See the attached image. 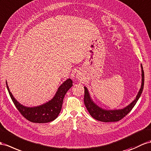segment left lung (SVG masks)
Instances as JSON below:
<instances>
[{
	"label": "left lung",
	"instance_id": "obj_1",
	"mask_svg": "<svg viewBox=\"0 0 151 151\" xmlns=\"http://www.w3.org/2000/svg\"><path fill=\"white\" fill-rule=\"evenodd\" d=\"M142 85L136 98L134 99L133 101L131 102L129 105H127L122 109L119 110H105L101 109V107L98 106L96 104L94 103L91 99L89 92H88L86 87H84L85 89V94H84V104L86 105L87 109L90 115L94 119L98 120L99 121L101 122H117L121 120L125 116L129 113L131 110L133 109L134 106L136 105V103L138 99L140 98V96L142 93L143 89H144V72L143 70L142 65Z\"/></svg>",
	"mask_w": 151,
	"mask_h": 151
}]
</instances>
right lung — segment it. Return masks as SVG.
Returning <instances> with one entry per match:
<instances>
[{"label":"right lung","mask_w":151,"mask_h":151,"mask_svg":"<svg viewBox=\"0 0 151 151\" xmlns=\"http://www.w3.org/2000/svg\"><path fill=\"white\" fill-rule=\"evenodd\" d=\"M6 86L15 106L26 119L32 122L46 123L53 121L58 117L62 109L64 96L73 86V82L70 78L67 79L58 88L56 94L50 101L34 107H27L21 105L11 94L7 82Z\"/></svg>","instance_id":"1"}]
</instances>
